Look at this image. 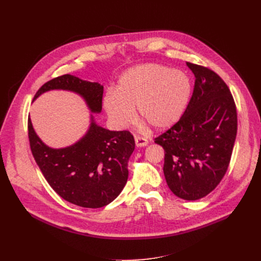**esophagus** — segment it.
I'll use <instances>...</instances> for the list:
<instances>
[{"label":"esophagus","mask_w":261,"mask_h":261,"mask_svg":"<svg viewBox=\"0 0 261 261\" xmlns=\"http://www.w3.org/2000/svg\"><path fill=\"white\" fill-rule=\"evenodd\" d=\"M135 145L136 147H145L148 145V140L141 138V136H135Z\"/></svg>","instance_id":"esophagus-1"}]
</instances>
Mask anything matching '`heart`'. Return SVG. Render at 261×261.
Here are the masks:
<instances>
[{
  "mask_svg": "<svg viewBox=\"0 0 261 261\" xmlns=\"http://www.w3.org/2000/svg\"><path fill=\"white\" fill-rule=\"evenodd\" d=\"M191 81L187 74L160 64H142L123 73L115 88L103 97V109L117 129L128 127L134 118L155 130H165L179 121L188 106Z\"/></svg>",
  "mask_w": 261,
  "mask_h": 261,
  "instance_id": "b5f03b06",
  "label": "heart"
}]
</instances>
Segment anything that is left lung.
I'll use <instances>...</instances> for the list:
<instances>
[{
	"instance_id": "1",
	"label": "left lung",
	"mask_w": 261,
	"mask_h": 261,
	"mask_svg": "<svg viewBox=\"0 0 261 261\" xmlns=\"http://www.w3.org/2000/svg\"><path fill=\"white\" fill-rule=\"evenodd\" d=\"M196 77L181 119L154 143L163 147L164 175L181 199L199 200L220 183L237 134V111L225 82L207 67L187 62Z\"/></svg>"
}]
</instances>
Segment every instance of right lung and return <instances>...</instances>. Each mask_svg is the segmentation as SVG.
Returning <instances> with one entry per match:
<instances>
[{"label":"right lung","instance_id":"add662e5","mask_svg":"<svg viewBox=\"0 0 261 261\" xmlns=\"http://www.w3.org/2000/svg\"><path fill=\"white\" fill-rule=\"evenodd\" d=\"M72 92L85 100L91 113L101 112L103 86L66 74L54 78L36 93ZM33 155L50 187L65 201L87 208H99L117 198L128 180V160L135 143L128 131H111L96 123L90 114L86 134L73 145L51 148L36 133L29 118Z\"/></svg>","mask_w":261,"mask_h":261}]
</instances>
